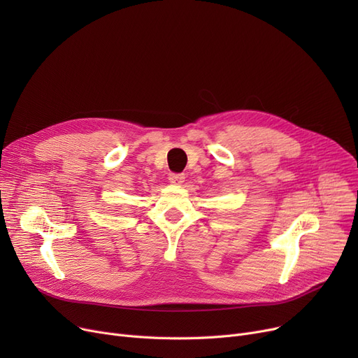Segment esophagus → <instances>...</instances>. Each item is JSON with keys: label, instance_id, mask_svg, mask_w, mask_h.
I'll list each match as a JSON object with an SVG mask.
<instances>
[{"label": "esophagus", "instance_id": "obj_1", "mask_svg": "<svg viewBox=\"0 0 358 358\" xmlns=\"http://www.w3.org/2000/svg\"><path fill=\"white\" fill-rule=\"evenodd\" d=\"M184 180H185V176H184V174H169V181H171V182L176 184V185L182 184Z\"/></svg>", "mask_w": 358, "mask_h": 358}]
</instances>
